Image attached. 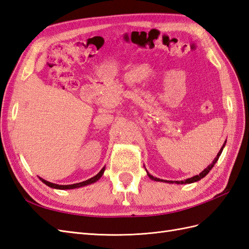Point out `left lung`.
<instances>
[{
    "mask_svg": "<svg viewBox=\"0 0 249 249\" xmlns=\"http://www.w3.org/2000/svg\"><path fill=\"white\" fill-rule=\"evenodd\" d=\"M224 145H225V143L223 144V147L221 148L220 152L217 153L216 157L213 160V161H212V163H210V165H209L207 168H206L202 173H199L198 175H196V177H192V178H187V179H185V180H180V181H179V180H175L174 183H175V184H190V183H195V181H197V180H199L201 178H205L206 175H207V174L209 173V171L211 170L212 167H213V166L215 165V162L217 161V160H219V157H220V155H221V153H222V151H223ZM147 173H148V172H147ZM148 177H149L151 179H153V180H157V181H167V183H173V181H171V180L168 181V180H163V179H160V178H154V177H152V175L149 174V173H148Z\"/></svg>",
    "mask_w": 249,
    "mask_h": 249,
    "instance_id": "obj_1",
    "label": "left lung"
}]
</instances>
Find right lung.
Returning a JSON list of instances; mask_svg holds the SVG:
<instances>
[{"label":"right lung","instance_id":"obj_1","mask_svg":"<svg viewBox=\"0 0 249 249\" xmlns=\"http://www.w3.org/2000/svg\"><path fill=\"white\" fill-rule=\"evenodd\" d=\"M104 172H105V168H102L101 170H100V172L97 174V175H95V177H93L92 178H89V179H88V180H84V181H81V183H77V184H72V185H57V184H53V183H50V181H47V180H45V179H43V178H40L42 181H43V183L45 184V185H47L48 187H52V188H56V189H74V188H79V187H82V186H86V185H89V184H93V183H95V181H97L101 177H102V174H104Z\"/></svg>","mask_w":249,"mask_h":249}]
</instances>
